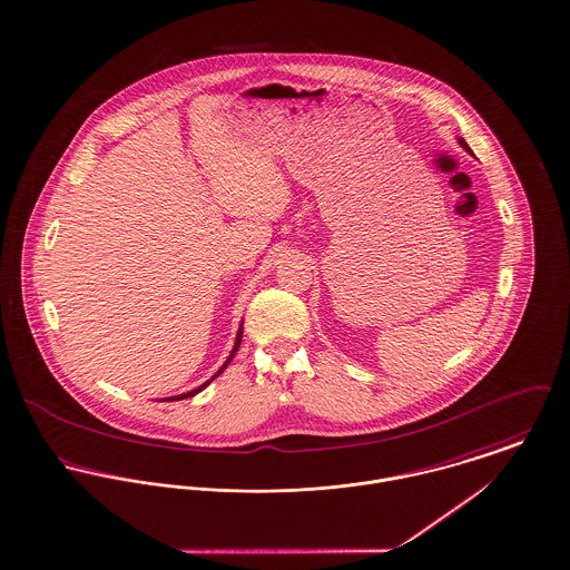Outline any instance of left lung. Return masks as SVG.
<instances>
[{
    "label": "left lung",
    "instance_id": "left-lung-1",
    "mask_svg": "<svg viewBox=\"0 0 570 570\" xmlns=\"http://www.w3.org/2000/svg\"><path fill=\"white\" fill-rule=\"evenodd\" d=\"M460 144H462V146H464V148L468 150L466 141H460Z\"/></svg>",
    "mask_w": 570,
    "mask_h": 570
}]
</instances>
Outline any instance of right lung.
Listing matches in <instances>:
<instances>
[{
  "mask_svg": "<svg viewBox=\"0 0 570 570\" xmlns=\"http://www.w3.org/2000/svg\"><path fill=\"white\" fill-rule=\"evenodd\" d=\"M242 333H244V331H242V328H239V331H237V340H235V348H233V353H230V355H228V360H226V363H224V365H222V367H219V372H217V374H215V376H219V374H222V372H224V370H226V365H228V363L233 362V357H235V353H237V351H239V344H242ZM215 376H213V379H215ZM213 379H208L207 383H205V385H200V387H198V390H191V392H187V394H180V396H171V399H165V401H183V399H189V396H196V394H198V392H203V390H205V387H207L208 383H210V381H213Z\"/></svg>",
  "mask_w": 570,
  "mask_h": 570,
  "instance_id": "obj_1",
  "label": "right lung"
}]
</instances>
